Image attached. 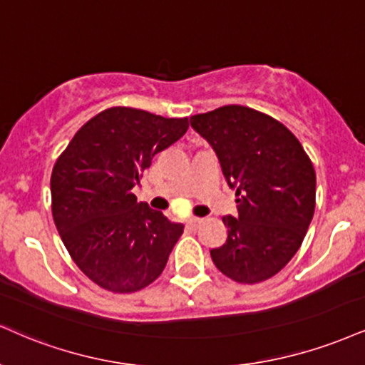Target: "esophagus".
<instances>
[{
  "instance_id": "34e87169",
  "label": "esophagus",
  "mask_w": 365,
  "mask_h": 365,
  "mask_svg": "<svg viewBox=\"0 0 365 365\" xmlns=\"http://www.w3.org/2000/svg\"><path fill=\"white\" fill-rule=\"evenodd\" d=\"M202 225H204V219L202 217H194L187 222V226L190 227V230H197V227H200Z\"/></svg>"
}]
</instances>
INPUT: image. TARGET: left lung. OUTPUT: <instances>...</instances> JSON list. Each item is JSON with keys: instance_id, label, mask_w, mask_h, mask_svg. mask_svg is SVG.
<instances>
[{"instance_id": "left-lung-1", "label": "left lung", "mask_w": 365, "mask_h": 365, "mask_svg": "<svg viewBox=\"0 0 365 365\" xmlns=\"http://www.w3.org/2000/svg\"><path fill=\"white\" fill-rule=\"evenodd\" d=\"M212 146L238 217L226 216L227 240L210 250L214 265L240 284L279 274L299 250L316 205V173L291 130L243 105H225L190 117Z\"/></svg>"}]
</instances>
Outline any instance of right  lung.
Masks as SVG:
<instances>
[{"label": "right lung", "mask_w": 365, "mask_h": 365, "mask_svg": "<svg viewBox=\"0 0 365 365\" xmlns=\"http://www.w3.org/2000/svg\"><path fill=\"white\" fill-rule=\"evenodd\" d=\"M188 118L130 107L100 112L74 134L51 175L52 217L80 270L110 292L155 282L183 232L133 188L153 156L182 138Z\"/></svg>", "instance_id": "obj_1"}]
</instances>
